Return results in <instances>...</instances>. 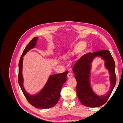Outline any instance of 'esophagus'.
<instances>
[{
    "mask_svg": "<svg viewBox=\"0 0 123 123\" xmlns=\"http://www.w3.org/2000/svg\"><path fill=\"white\" fill-rule=\"evenodd\" d=\"M68 78H70L73 76V73L71 72H69V73H68Z\"/></svg>",
    "mask_w": 123,
    "mask_h": 123,
    "instance_id": "1",
    "label": "esophagus"
}]
</instances>
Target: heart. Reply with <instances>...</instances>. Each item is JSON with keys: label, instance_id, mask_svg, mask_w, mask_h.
Masks as SVG:
<instances>
[{"label": "heart", "instance_id": "obj_1", "mask_svg": "<svg viewBox=\"0 0 123 123\" xmlns=\"http://www.w3.org/2000/svg\"><path fill=\"white\" fill-rule=\"evenodd\" d=\"M79 46H80V44H79Z\"/></svg>", "mask_w": 123, "mask_h": 123}]
</instances>
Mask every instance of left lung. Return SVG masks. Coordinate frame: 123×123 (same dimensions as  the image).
Returning a JSON list of instances; mask_svg holds the SVG:
<instances>
[{
  "instance_id": "8db88e82",
  "label": "left lung",
  "mask_w": 123,
  "mask_h": 123,
  "mask_svg": "<svg viewBox=\"0 0 123 123\" xmlns=\"http://www.w3.org/2000/svg\"><path fill=\"white\" fill-rule=\"evenodd\" d=\"M96 57H100L105 62V66L110 74L111 87L107 94L103 96L96 95L92 90L90 84L92 62ZM115 62L110 52L101 50L83 55L74 65L73 71L77 81L76 92L81 104L88 107L94 108L105 104L116 84L117 77L115 71Z\"/></svg>"
}]
</instances>
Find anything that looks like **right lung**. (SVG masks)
Listing matches in <instances>:
<instances>
[{
	"mask_svg": "<svg viewBox=\"0 0 123 123\" xmlns=\"http://www.w3.org/2000/svg\"><path fill=\"white\" fill-rule=\"evenodd\" d=\"M38 39V37L33 38L24 50L18 64L19 73L18 80L22 91L31 105L36 108L48 109L54 107L58 103L61 97L62 85L67 80L68 71L50 75L42 90L36 94L31 95L26 91L23 85L24 78L22 73L24 56L29 51L35 48Z\"/></svg>",
	"mask_w": 123,
	"mask_h": 123,
	"instance_id": "obj_1",
	"label": "right lung"
}]
</instances>
